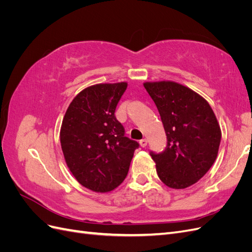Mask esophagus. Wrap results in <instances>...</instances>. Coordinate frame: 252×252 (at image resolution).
<instances>
[{"label":"esophagus","mask_w":252,"mask_h":252,"mask_svg":"<svg viewBox=\"0 0 252 252\" xmlns=\"http://www.w3.org/2000/svg\"><path fill=\"white\" fill-rule=\"evenodd\" d=\"M140 145H141L142 147L147 146V140H146V139H142V140L140 141Z\"/></svg>","instance_id":"1"}]
</instances>
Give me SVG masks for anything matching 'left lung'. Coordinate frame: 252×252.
Segmentation results:
<instances>
[{
  "label": "left lung",
  "mask_w": 252,
  "mask_h": 252,
  "mask_svg": "<svg viewBox=\"0 0 252 252\" xmlns=\"http://www.w3.org/2000/svg\"><path fill=\"white\" fill-rule=\"evenodd\" d=\"M144 87L157 106L167 135L164 151H150L158 178L170 188L191 186L218 156L222 133L215 112L204 97L179 83L147 82Z\"/></svg>",
  "instance_id": "8db88e82"
}]
</instances>
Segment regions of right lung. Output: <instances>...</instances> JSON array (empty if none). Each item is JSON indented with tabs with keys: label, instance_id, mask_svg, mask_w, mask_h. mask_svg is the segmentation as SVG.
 <instances>
[{
	"label": "right lung",
	"instance_id": "obj_1",
	"mask_svg": "<svg viewBox=\"0 0 252 252\" xmlns=\"http://www.w3.org/2000/svg\"><path fill=\"white\" fill-rule=\"evenodd\" d=\"M127 83L96 84L75 96L61 127V146L68 168L81 185L108 192L126 178L139 143L125 136L117 105Z\"/></svg>",
	"mask_w": 252,
	"mask_h": 252
}]
</instances>
